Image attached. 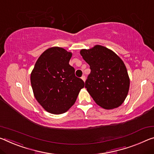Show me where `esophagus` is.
Segmentation results:
<instances>
[{
    "label": "esophagus",
    "instance_id": "obj_1",
    "mask_svg": "<svg viewBox=\"0 0 154 154\" xmlns=\"http://www.w3.org/2000/svg\"><path fill=\"white\" fill-rule=\"evenodd\" d=\"M81 78H82V79L84 82L86 81V76H85V75H83V76H82Z\"/></svg>",
    "mask_w": 154,
    "mask_h": 154
}]
</instances>
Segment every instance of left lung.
<instances>
[{"mask_svg": "<svg viewBox=\"0 0 154 154\" xmlns=\"http://www.w3.org/2000/svg\"><path fill=\"white\" fill-rule=\"evenodd\" d=\"M80 54L91 70L85 87L95 103L107 109L120 106L130 88V78L123 60L101 45L82 49Z\"/></svg>", "mask_w": 154, "mask_h": 154, "instance_id": "1", "label": "left lung"}]
</instances>
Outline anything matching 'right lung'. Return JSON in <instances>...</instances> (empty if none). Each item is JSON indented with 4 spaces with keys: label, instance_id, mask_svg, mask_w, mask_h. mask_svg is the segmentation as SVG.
Listing matches in <instances>:
<instances>
[{
    "label": "right lung",
    "instance_id": "obj_1",
    "mask_svg": "<svg viewBox=\"0 0 154 154\" xmlns=\"http://www.w3.org/2000/svg\"><path fill=\"white\" fill-rule=\"evenodd\" d=\"M72 53L64 48L51 47L36 62L31 74L34 97L46 111L64 113L76 101L84 82L75 75L69 64Z\"/></svg>",
    "mask_w": 154,
    "mask_h": 154
}]
</instances>
